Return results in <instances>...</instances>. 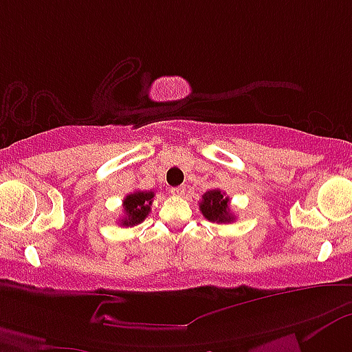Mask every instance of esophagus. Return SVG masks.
Returning <instances> with one entry per match:
<instances>
[{
  "instance_id": "1",
  "label": "esophagus",
  "mask_w": 352,
  "mask_h": 352,
  "mask_svg": "<svg viewBox=\"0 0 352 352\" xmlns=\"http://www.w3.org/2000/svg\"><path fill=\"white\" fill-rule=\"evenodd\" d=\"M184 192H186V188H184V186L171 188V195H173V196H183Z\"/></svg>"
}]
</instances>
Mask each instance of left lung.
<instances>
[{
    "mask_svg": "<svg viewBox=\"0 0 352 352\" xmlns=\"http://www.w3.org/2000/svg\"><path fill=\"white\" fill-rule=\"evenodd\" d=\"M199 209L204 218L211 223H231L234 219L231 209H229V197L226 192L219 191V189H211V191L204 192Z\"/></svg>",
    "mask_w": 352,
    "mask_h": 352,
    "instance_id": "left-lung-1",
    "label": "left lung"
}]
</instances>
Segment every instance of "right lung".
<instances>
[{
  "instance_id": "obj_1",
  "label": "right lung",
  "mask_w": 352,
  "mask_h": 352,
  "mask_svg": "<svg viewBox=\"0 0 352 352\" xmlns=\"http://www.w3.org/2000/svg\"><path fill=\"white\" fill-rule=\"evenodd\" d=\"M153 197H155L153 191H136L126 196L123 201L124 218L121 219V226L129 228L143 223L151 211Z\"/></svg>"
}]
</instances>
